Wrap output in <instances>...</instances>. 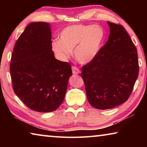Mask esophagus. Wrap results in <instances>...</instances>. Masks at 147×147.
<instances>
[{
    "instance_id": "34e87169",
    "label": "esophagus",
    "mask_w": 147,
    "mask_h": 147,
    "mask_svg": "<svg viewBox=\"0 0 147 147\" xmlns=\"http://www.w3.org/2000/svg\"><path fill=\"white\" fill-rule=\"evenodd\" d=\"M72 72H73V74H78L80 73V69L77 67L73 66L72 67Z\"/></svg>"
}]
</instances>
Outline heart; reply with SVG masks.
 Returning a JSON list of instances; mask_svg holds the SVG:
<instances>
[{"label": "heart", "mask_w": 147, "mask_h": 147, "mask_svg": "<svg viewBox=\"0 0 147 147\" xmlns=\"http://www.w3.org/2000/svg\"><path fill=\"white\" fill-rule=\"evenodd\" d=\"M59 39L51 44V49L59 61H65L70 58L73 50L76 60L86 64L95 58L104 39V32L96 25L75 24L62 30Z\"/></svg>", "instance_id": "heart-1"}]
</instances>
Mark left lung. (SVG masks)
Instances as JSON below:
<instances>
[{
	"instance_id": "left-lung-1",
	"label": "left lung",
	"mask_w": 147,
	"mask_h": 147,
	"mask_svg": "<svg viewBox=\"0 0 147 147\" xmlns=\"http://www.w3.org/2000/svg\"><path fill=\"white\" fill-rule=\"evenodd\" d=\"M108 24V40L81 73L89 102L99 109L125 102L139 74L138 52L130 36L121 24Z\"/></svg>"
}]
</instances>
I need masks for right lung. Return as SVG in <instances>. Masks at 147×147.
Returning a JSON list of instances; mask_svg holds the SVG:
<instances>
[{
    "mask_svg": "<svg viewBox=\"0 0 147 147\" xmlns=\"http://www.w3.org/2000/svg\"><path fill=\"white\" fill-rule=\"evenodd\" d=\"M51 36L49 23H30L15 44L9 65L15 93L38 112L58 109L72 75L71 65L54 57Z\"/></svg>",
    "mask_w": 147,
    "mask_h": 147,
    "instance_id": "right-lung-1",
    "label": "right lung"
}]
</instances>
